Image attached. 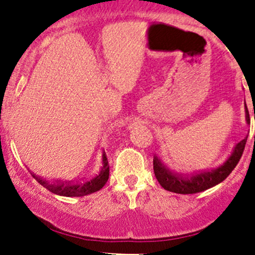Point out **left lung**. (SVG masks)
<instances>
[{
	"label": "left lung",
	"instance_id": "obj_1",
	"mask_svg": "<svg viewBox=\"0 0 255 255\" xmlns=\"http://www.w3.org/2000/svg\"><path fill=\"white\" fill-rule=\"evenodd\" d=\"M246 118L247 122L251 123V118H249V111L246 107ZM247 138L237 143L234 147L233 152L229 155L228 159L219 165L218 168L212 170H204V172H198L196 174L192 175H180L178 173H173L172 170L168 169L158 157L153 158V169H154V174L159 184L162 185L164 189L169 190V192H174V193L179 194H193L206 190L208 188L214 187L218 183L223 182L227 177L232 173V170L236 168L238 164L239 159H241L242 154H243L244 147H246Z\"/></svg>",
	"mask_w": 255,
	"mask_h": 255
}]
</instances>
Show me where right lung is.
<instances>
[{"label":"right lung","instance_id":"add662e5","mask_svg":"<svg viewBox=\"0 0 255 255\" xmlns=\"http://www.w3.org/2000/svg\"><path fill=\"white\" fill-rule=\"evenodd\" d=\"M33 178H36L37 182L44 188L52 192L54 194L66 197H83L87 194H92L97 190L102 189L103 185L107 183L110 178V165H108V159L106 153L103 152V165L100 172L96 175H93L90 179L85 180H76V182H53L49 183L47 180L42 179L41 177H37L36 174H32Z\"/></svg>","mask_w":255,"mask_h":255}]
</instances>
